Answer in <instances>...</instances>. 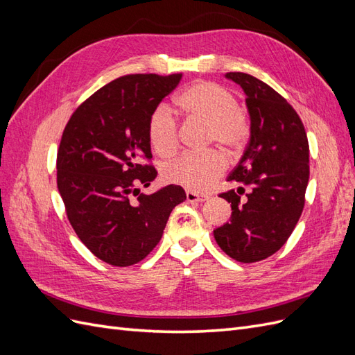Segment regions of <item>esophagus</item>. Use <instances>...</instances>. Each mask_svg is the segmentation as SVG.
Returning a JSON list of instances; mask_svg holds the SVG:
<instances>
[{"label":"esophagus","instance_id":"1","mask_svg":"<svg viewBox=\"0 0 355 355\" xmlns=\"http://www.w3.org/2000/svg\"><path fill=\"white\" fill-rule=\"evenodd\" d=\"M209 200V196H204V194H197V192H192V191H188L187 192V201L188 202H202Z\"/></svg>","mask_w":355,"mask_h":355}]
</instances>
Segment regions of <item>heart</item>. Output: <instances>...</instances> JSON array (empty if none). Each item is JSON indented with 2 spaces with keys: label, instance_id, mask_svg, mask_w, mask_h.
I'll return each mask as SVG.
<instances>
[{
  "label": "heart",
  "instance_id": "obj_1",
  "mask_svg": "<svg viewBox=\"0 0 355 355\" xmlns=\"http://www.w3.org/2000/svg\"><path fill=\"white\" fill-rule=\"evenodd\" d=\"M178 105L189 115L207 121L209 141L218 142L230 153L239 151L249 137V120L235 96L219 84L202 81L191 85L178 96ZM148 136L157 154L167 157L176 151L178 121L167 105H158L151 114ZM223 170L225 159L218 151L187 153L163 167V178L170 184L201 192L209 189Z\"/></svg>",
  "mask_w": 355,
  "mask_h": 355
}]
</instances>
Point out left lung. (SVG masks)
Here are the masks:
<instances>
[{"label": "left lung", "instance_id": "1", "mask_svg": "<svg viewBox=\"0 0 355 355\" xmlns=\"http://www.w3.org/2000/svg\"><path fill=\"white\" fill-rule=\"evenodd\" d=\"M225 78L245 94L250 139L228 176L239 189L219 196L231 202V219L213 235L232 259L252 263L280 250L302 214L309 146L299 115L270 85L244 72Z\"/></svg>", "mask_w": 355, "mask_h": 355}]
</instances>
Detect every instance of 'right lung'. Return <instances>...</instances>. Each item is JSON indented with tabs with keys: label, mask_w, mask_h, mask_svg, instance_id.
Wrapping results in <instances>:
<instances>
[{
	"label": "right lung",
	"mask_w": 355,
	"mask_h": 355,
	"mask_svg": "<svg viewBox=\"0 0 355 355\" xmlns=\"http://www.w3.org/2000/svg\"><path fill=\"white\" fill-rule=\"evenodd\" d=\"M182 73H135L103 85L80 105L62 135L58 189L83 244L101 261L130 266L153 252L171 210L187 200L168 185L146 196L157 170L149 118Z\"/></svg>",
	"instance_id": "obj_1"
}]
</instances>
